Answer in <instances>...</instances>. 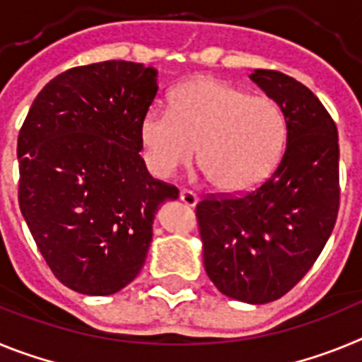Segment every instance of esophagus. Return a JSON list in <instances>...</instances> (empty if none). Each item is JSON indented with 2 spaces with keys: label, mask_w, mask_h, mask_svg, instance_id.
Instances as JSON below:
<instances>
[{
  "label": "esophagus",
  "mask_w": 362,
  "mask_h": 362,
  "mask_svg": "<svg viewBox=\"0 0 362 362\" xmlns=\"http://www.w3.org/2000/svg\"><path fill=\"white\" fill-rule=\"evenodd\" d=\"M179 199L183 201L187 206H194V204L197 203V196L192 190H188V188H181V192H179Z\"/></svg>",
  "instance_id": "obj_1"
}]
</instances>
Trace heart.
<instances>
[{"mask_svg": "<svg viewBox=\"0 0 362 362\" xmlns=\"http://www.w3.org/2000/svg\"><path fill=\"white\" fill-rule=\"evenodd\" d=\"M288 141L283 107L268 95L216 78L177 86L170 108L150 107L139 123L143 159L156 177H168L194 163L226 194L259 185L277 166Z\"/></svg>", "mask_w": 362, "mask_h": 362, "instance_id": "obj_1", "label": "heart"}]
</instances>
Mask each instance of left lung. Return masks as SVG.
Segmentation results:
<instances>
[{
  "label": "left lung",
  "instance_id": "1",
  "mask_svg": "<svg viewBox=\"0 0 362 362\" xmlns=\"http://www.w3.org/2000/svg\"><path fill=\"white\" fill-rule=\"evenodd\" d=\"M250 79L286 114L283 158L254 190L203 197L196 217L210 281L232 299L264 305L305 277L334 230L339 137L308 86L277 70L255 69Z\"/></svg>",
  "mask_w": 362,
  "mask_h": 362
}]
</instances>
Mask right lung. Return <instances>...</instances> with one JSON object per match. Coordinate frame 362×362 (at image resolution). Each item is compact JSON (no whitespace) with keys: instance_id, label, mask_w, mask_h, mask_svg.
Returning a JSON list of instances; mask_svg holds the SVG:
<instances>
[{"instance_id":"add662e5","label":"right lung","mask_w":362,"mask_h":362,"mask_svg":"<svg viewBox=\"0 0 362 362\" xmlns=\"http://www.w3.org/2000/svg\"><path fill=\"white\" fill-rule=\"evenodd\" d=\"M156 94L152 66H74L45 85L19 130V209L52 274L74 292L110 296L132 283L158 206L177 199L139 156V123Z\"/></svg>"}]
</instances>
